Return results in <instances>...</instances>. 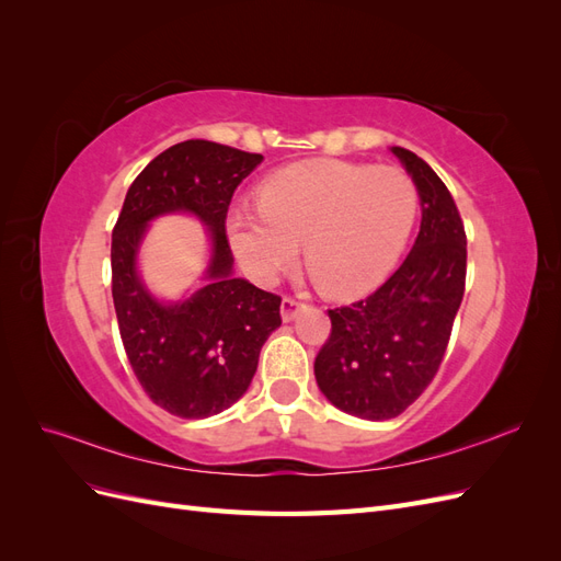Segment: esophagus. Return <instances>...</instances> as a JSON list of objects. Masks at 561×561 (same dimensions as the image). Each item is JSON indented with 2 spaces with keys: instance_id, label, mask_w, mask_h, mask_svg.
Masks as SVG:
<instances>
[{
  "instance_id": "obj_1",
  "label": "esophagus",
  "mask_w": 561,
  "mask_h": 561,
  "mask_svg": "<svg viewBox=\"0 0 561 561\" xmlns=\"http://www.w3.org/2000/svg\"><path fill=\"white\" fill-rule=\"evenodd\" d=\"M301 309H304V304L297 301L295 297H283V301H280V316H283L285 322L295 320Z\"/></svg>"
}]
</instances>
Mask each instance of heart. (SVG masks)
Here are the masks:
<instances>
[{"label":"heart","instance_id":"heart-1","mask_svg":"<svg viewBox=\"0 0 561 561\" xmlns=\"http://www.w3.org/2000/svg\"><path fill=\"white\" fill-rule=\"evenodd\" d=\"M419 215V190L396 165L339 159L295 163L268 175L260 206H236L225 229L236 262L260 285L307 266L322 293L363 297L393 274Z\"/></svg>","mask_w":561,"mask_h":561}]
</instances>
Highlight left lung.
<instances>
[{
  "label": "left lung",
  "instance_id": "8db88e82",
  "mask_svg": "<svg viewBox=\"0 0 561 561\" xmlns=\"http://www.w3.org/2000/svg\"><path fill=\"white\" fill-rule=\"evenodd\" d=\"M390 151L416 182L419 236L377 293L328 311L332 332L313 365L322 396L369 421L396 419L428 388L466 290V229L449 190L414 151Z\"/></svg>",
  "mask_w": 561,
  "mask_h": 561
}]
</instances>
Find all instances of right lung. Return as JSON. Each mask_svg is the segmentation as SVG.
Masks as SVG:
<instances>
[{
	"mask_svg": "<svg viewBox=\"0 0 561 561\" xmlns=\"http://www.w3.org/2000/svg\"><path fill=\"white\" fill-rule=\"evenodd\" d=\"M262 159L208 140L168 147L130 184L112 231V297L128 363L149 400L180 419H206L239 400L280 328V297L233 278L225 229L236 186ZM171 211L198 216L214 250L203 288L159 302L137 274V250L150 219Z\"/></svg>",
	"mask_w": 561,
	"mask_h": 561,
	"instance_id": "right-lung-1",
	"label": "right lung"
}]
</instances>
